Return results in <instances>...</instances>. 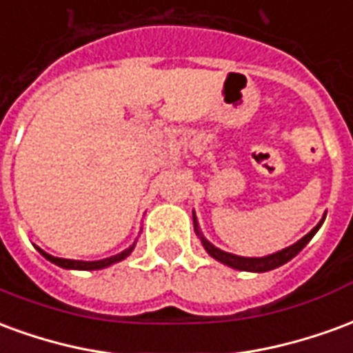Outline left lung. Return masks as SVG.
<instances>
[{"label": "left lung", "mask_w": 353, "mask_h": 353, "mask_svg": "<svg viewBox=\"0 0 353 353\" xmlns=\"http://www.w3.org/2000/svg\"><path fill=\"white\" fill-rule=\"evenodd\" d=\"M325 219V217H323ZM323 219L314 227V229L303 236L299 242H295L293 245H289L285 250H281V252H276L272 255H266V257H240V255H232V253H227L219 250V248H215L214 244H210L206 238L202 236V232L199 229V221H196V215L192 214V221H194V232L199 234L200 242L204 245V250H206L215 261H219L223 265L230 266V268H236V270H245V272H268V270H274V268H278V266L285 265L288 261H291L295 257L296 253L303 250L304 245L310 242L314 234L318 232L319 227H321V223Z\"/></svg>", "instance_id": "8db88e82"}]
</instances>
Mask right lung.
I'll return each instance as SVG.
<instances>
[{
    "instance_id": "1",
    "label": "right lung",
    "mask_w": 353,
    "mask_h": 353,
    "mask_svg": "<svg viewBox=\"0 0 353 353\" xmlns=\"http://www.w3.org/2000/svg\"><path fill=\"white\" fill-rule=\"evenodd\" d=\"M134 245H136V242H134L128 250L117 253V255H113V257H108V259H100V261L60 259V257H52V255H49L47 252H43L41 248H37V252L41 253L43 257H45L47 261H50V263H54V265L58 266H62V268H68V270H100V268H105V266H111V265H115V263H119V261L126 259V257L132 253V250H134Z\"/></svg>"
}]
</instances>
